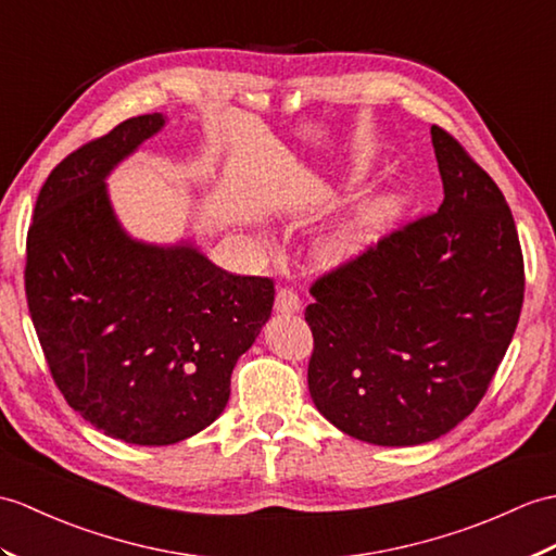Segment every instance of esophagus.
Instances as JSON below:
<instances>
[{"mask_svg": "<svg viewBox=\"0 0 556 556\" xmlns=\"http://www.w3.org/2000/svg\"><path fill=\"white\" fill-rule=\"evenodd\" d=\"M275 309L281 315H293L301 309V299H299V291L293 287H281L277 291V299H275Z\"/></svg>", "mask_w": 556, "mask_h": 556, "instance_id": "1", "label": "esophagus"}]
</instances>
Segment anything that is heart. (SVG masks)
Returning <instances> with one entry per match:
<instances>
[{"mask_svg":"<svg viewBox=\"0 0 556 556\" xmlns=\"http://www.w3.org/2000/svg\"><path fill=\"white\" fill-rule=\"evenodd\" d=\"M400 205H403V199L395 197V193L369 201L355 217V223L348 227L337 241H333L331 253L337 257H345L369 247V243L391 225V219L397 215Z\"/></svg>","mask_w":556,"mask_h":556,"instance_id":"heart-1","label":"heart"}]
</instances>
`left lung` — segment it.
Instances as JSON below:
<instances>
[{
  "mask_svg": "<svg viewBox=\"0 0 556 556\" xmlns=\"http://www.w3.org/2000/svg\"><path fill=\"white\" fill-rule=\"evenodd\" d=\"M445 199L319 275L305 307L307 386L343 433L419 445L481 403L519 325L523 253L509 205L443 127H431Z\"/></svg>",
  "mask_w": 556,
  "mask_h": 556,
  "instance_id": "1",
  "label": "left lung"
}]
</instances>
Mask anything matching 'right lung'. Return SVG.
Returning a JSON list of instances; mask_svg holds the SVG:
<instances>
[{
    "label": "right lung",
    "instance_id": "1",
    "mask_svg": "<svg viewBox=\"0 0 556 556\" xmlns=\"http://www.w3.org/2000/svg\"><path fill=\"white\" fill-rule=\"evenodd\" d=\"M163 123L137 115L68 153L25 241V299L51 379L85 421L132 445L185 441L223 415L231 369L275 303L269 277L121 229L103 177Z\"/></svg>",
    "mask_w": 556,
    "mask_h": 556
}]
</instances>
